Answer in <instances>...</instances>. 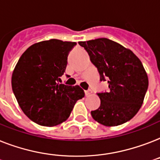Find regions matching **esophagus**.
<instances>
[{
  "instance_id": "esophagus-1",
  "label": "esophagus",
  "mask_w": 160,
  "mask_h": 160,
  "mask_svg": "<svg viewBox=\"0 0 160 160\" xmlns=\"http://www.w3.org/2000/svg\"><path fill=\"white\" fill-rule=\"evenodd\" d=\"M91 93H92V91H91V90H88V91H85V96H90Z\"/></svg>"
}]
</instances>
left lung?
Returning <instances> with one entry per match:
<instances>
[{"instance_id":"1","label":"left lung","mask_w":160,"mask_h":160,"mask_svg":"<svg viewBox=\"0 0 160 160\" xmlns=\"http://www.w3.org/2000/svg\"><path fill=\"white\" fill-rule=\"evenodd\" d=\"M98 69L100 80H107L109 91L97 93L101 106L91 111L95 121L107 127L131 120L142 107L148 79L142 62L128 48L108 38L79 42Z\"/></svg>"}]
</instances>
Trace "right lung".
I'll return each instance as SVG.
<instances>
[{
    "label": "right lung",
    "mask_w": 160,
    "mask_h": 160,
    "mask_svg": "<svg viewBox=\"0 0 160 160\" xmlns=\"http://www.w3.org/2000/svg\"><path fill=\"white\" fill-rule=\"evenodd\" d=\"M75 42L50 39L34 43L19 58L12 76L16 99L24 114L38 125L53 127L68 119L85 92L60 84Z\"/></svg>",
    "instance_id": "1"
}]
</instances>
